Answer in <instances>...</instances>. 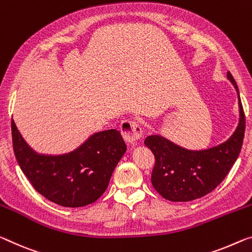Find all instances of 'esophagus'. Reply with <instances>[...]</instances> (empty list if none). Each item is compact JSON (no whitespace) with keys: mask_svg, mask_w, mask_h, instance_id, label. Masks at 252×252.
<instances>
[{"mask_svg":"<svg viewBox=\"0 0 252 252\" xmlns=\"http://www.w3.org/2000/svg\"><path fill=\"white\" fill-rule=\"evenodd\" d=\"M121 131L124 139L131 146L137 145V142L142 136L141 126L136 122L130 121V119L122 122Z\"/></svg>","mask_w":252,"mask_h":252,"instance_id":"1","label":"esophagus"}]
</instances>
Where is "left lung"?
Masks as SVG:
<instances>
[{
    "mask_svg": "<svg viewBox=\"0 0 252 252\" xmlns=\"http://www.w3.org/2000/svg\"><path fill=\"white\" fill-rule=\"evenodd\" d=\"M227 80L233 84L239 99V123L225 142L204 150H190L178 145L162 135H150L144 144L156 157L153 187L171 202H190L218 187L237 161L245 137L246 119L237 83L230 72Z\"/></svg>",
    "mask_w": 252,
    "mask_h": 252,
    "instance_id": "8db88e82",
    "label": "left lung"
}]
</instances>
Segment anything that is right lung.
I'll list each match as a JSON object with an SVG mask.
<instances>
[{"mask_svg":"<svg viewBox=\"0 0 252 252\" xmlns=\"http://www.w3.org/2000/svg\"><path fill=\"white\" fill-rule=\"evenodd\" d=\"M15 158L36 190L63 207L94 203L109 185L113 172L126 152L117 129L96 131L66 153H40L22 137L12 119Z\"/></svg>","mask_w":252,"mask_h":252,"instance_id":"obj_1","label":"right lung"}]
</instances>
